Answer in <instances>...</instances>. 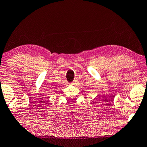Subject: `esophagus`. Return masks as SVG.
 I'll return each instance as SVG.
<instances>
[{
	"label": "esophagus",
	"mask_w": 147,
	"mask_h": 147,
	"mask_svg": "<svg viewBox=\"0 0 147 147\" xmlns=\"http://www.w3.org/2000/svg\"><path fill=\"white\" fill-rule=\"evenodd\" d=\"M75 80H74V81H73V83H72V84H75Z\"/></svg>",
	"instance_id": "esophagus-1"
}]
</instances>
